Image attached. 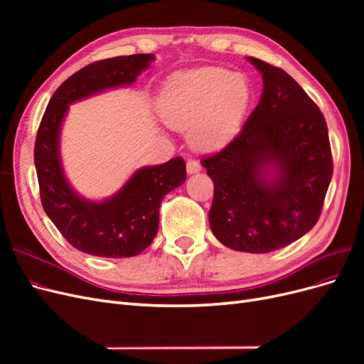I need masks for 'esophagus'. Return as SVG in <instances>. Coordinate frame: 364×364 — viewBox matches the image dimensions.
Wrapping results in <instances>:
<instances>
[{
	"instance_id": "obj_1",
	"label": "esophagus",
	"mask_w": 364,
	"mask_h": 364,
	"mask_svg": "<svg viewBox=\"0 0 364 364\" xmlns=\"http://www.w3.org/2000/svg\"><path fill=\"white\" fill-rule=\"evenodd\" d=\"M200 170H202V165L197 162L196 159L186 161V171H188V174H196V173H199Z\"/></svg>"
}]
</instances>
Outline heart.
Segmentation results:
<instances>
[{
  "instance_id": "heart-1",
  "label": "heart",
  "mask_w": 364,
  "mask_h": 364,
  "mask_svg": "<svg viewBox=\"0 0 364 364\" xmlns=\"http://www.w3.org/2000/svg\"><path fill=\"white\" fill-rule=\"evenodd\" d=\"M252 98L243 73L225 68H200L171 75L158 98L164 123L190 130V144L199 151L223 149L235 136Z\"/></svg>"
}]
</instances>
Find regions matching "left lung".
Here are the masks:
<instances>
[{
	"label": "left lung",
	"mask_w": 364,
	"mask_h": 364,
	"mask_svg": "<svg viewBox=\"0 0 364 364\" xmlns=\"http://www.w3.org/2000/svg\"><path fill=\"white\" fill-rule=\"evenodd\" d=\"M258 106L240 134L202 161L214 182L209 226L220 243L267 253L291 245L317 223L333 176L322 112L291 75L255 58Z\"/></svg>",
	"instance_id": "1"
}]
</instances>
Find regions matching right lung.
I'll return each mask as SVG.
<instances>
[{
    "instance_id": "obj_1",
    "label": "right lung",
    "mask_w": 364,
    "mask_h": 364,
    "mask_svg": "<svg viewBox=\"0 0 364 364\" xmlns=\"http://www.w3.org/2000/svg\"><path fill=\"white\" fill-rule=\"evenodd\" d=\"M153 60V54H132L87 65L58 87L42 117L35 144L41 202L65 240L87 255H139L158 234L165 194L186 179L183 159L173 158L138 168L111 197L91 200L73 188L62 165L60 134L70 105L135 83Z\"/></svg>"
}]
</instances>
